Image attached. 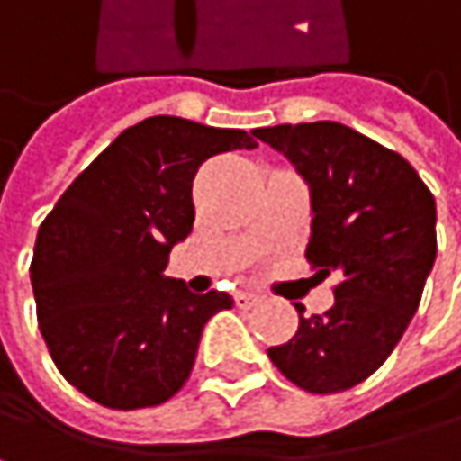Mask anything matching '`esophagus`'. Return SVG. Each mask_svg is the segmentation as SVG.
<instances>
[{"label":"esophagus","mask_w":461,"mask_h":461,"mask_svg":"<svg viewBox=\"0 0 461 461\" xmlns=\"http://www.w3.org/2000/svg\"><path fill=\"white\" fill-rule=\"evenodd\" d=\"M258 302H260V296H258V294H249V291L236 294V307H241V310H249V307H255Z\"/></svg>","instance_id":"34e87169"}]
</instances>
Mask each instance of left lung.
I'll use <instances>...</instances> for the list:
<instances>
[{"instance_id":"8db88e82","label":"left lung","mask_w":461,"mask_h":461,"mask_svg":"<svg viewBox=\"0 0 461 461\" xmlns=\"http://www.w3.org/2000/svg\"><path fill=\"white\" fill-rule=\"evenodd\" d=\"M255 138L282 151L312 193L307 263L339 271L334 307L304 318L271 364L310 393H339L366 380L396 348L435 266V195L416 167L337 122L276 124Z\"/></svg>"}]
</instances>
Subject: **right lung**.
Masks as SVG:
<instances>
[{
	"instance_id": "add662e5",
	"label": "right lung",
	"mask_w": 461,
	"mask_h": 461,
	"mask_svg": "<svg viewBox=\"0 0 461 461\" xmlns=\"http://www.w3.org/2000/svg\"><path fill=\"white\" fill-rule=\"evenodd\" d=\"M244 130L179 116L127 127L56 201L32 255L37 326L70 385L111 411L162 405L190 380L203 326L233 299L165 276L195 220L193 179Z\"/></svg>"
}]
</instances>
